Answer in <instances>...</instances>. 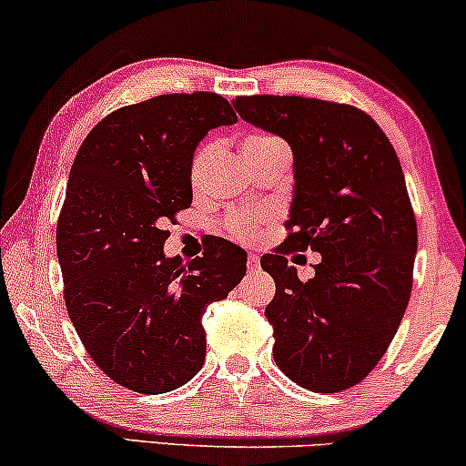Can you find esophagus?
Wrapping results in <instances>:
<instances>
[{"mask_svg":"<svg viewBox=\"0 0 466 466\" xmlns=\"http://www.w3.org/2000/svg\"><path fill=\"white\" fill-rule=\"evenodd\" d=\"M258 265H260L258 256L249 254V256H248V269H249V271H256V269H258Z\"/></svg>","mask_w":466,"mask_h":466,"instance_id":"obj_1","label":"esophagus"}]
</instances>
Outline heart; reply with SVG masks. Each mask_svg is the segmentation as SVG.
Segmentation results:
<instances>
[{
  "label": "heart",
  "instance_id": "obj_1",
  "mask_svg": "<svg viewBox=\"0 0 466 466\" xmlns=\"http://www.w3.org/2000/svg\"><path fill=\"white\" fill-rule=\"evenodd\" d=\"M278 147H285V142L278 140L274 136H249L248 140L243 142V155L245 157H251V155H263L274 151ZM212 157V148L210 147H203L197 151L195 159H192L190 166V184L192 188L199 190L201 188V181L203 175H206L208 164H210ZM226 232L229 237L234 238H243V240H251L258 237V226L249 215H237L226 221Z\"/></svg>",
  "mask_w": 466,
  "mask_h": 466
}]
</instances>
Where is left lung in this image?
I'll return each instance as SVG.
<instances>
[{
	"label": "left lung",
	"instance_id": "left-lung-1",
	"mask_svg": "<svg viewBox=\"0 0 466 466\" xmlns=\"http://www.w3.org/2000/svg\"><path fill=\"white\" fill-rule=\"evenodd\" d=\"M249 125L287 140L293 153L291 229L260 267L276 296L274 360L298 386L339 392L386 355L411 293L416 221L400 162L386 133L361 109L300 96H240ZM318 250L302 283L284 254Z\"/></svg>",
	"mask_w": 466,
	"mask_h": 466
}]
</instances>
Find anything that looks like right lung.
<instances>
[{"label":"right lung","mask_w":466,"mask_h":466,"mask_svg":"<svg viewBox=\"0 0 466 466\" xmlns=\"http://www.w3.org/2000/svg\"><path fill=\"white\" fill-rule=\"evenodd\" d=\"M234 122L218 94L155 96L98 122L69 170L56 228L69 319L96 366L133 392H170L201 370L203 311L248 269L229 240L186 265L164 254V226L192 203L195 148Z\"/></svg>","instance_id":"right-lung-1"}]
</instances>
